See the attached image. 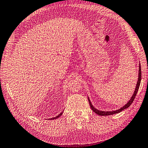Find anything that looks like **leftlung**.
<instances>
[{
	"mask_svg": "<svg viewBox=\"0 0 148 148\" xmlns=\"http://www.w3.org/2000/svg\"><path fill=\"white\" fill-rule=\"evenodd\" d=\"M138 82L137 83H136V88H135V92H134V94L132 96V97L130 99V100L127 103H126L124 106H123L122 108H120L118 110H116V111H99V110H97L96 109H95L94 106H92V103H91V102L89 100V98H88V102H89V105L90 106V108L92 110V111L96 113L98 115H100V116H108V115H111V114H116V113H119V112H120L121 111H122L123 110H124L125 109L128 108L129 107H130L131 103H133V100H135V96L136 95V94H137V92L138 90V88L140 87V82H141V66L140 65H139V71H138Z\"/></svg>",
	"mask_w": 148,
	"mask_h": 148,
	"instance_id": "1",
	"label": "left lung"
}]
</instances>
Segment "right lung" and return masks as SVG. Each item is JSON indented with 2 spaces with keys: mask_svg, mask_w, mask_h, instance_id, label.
Wrapping results in <instances>:
<instances>
[{
  "mask_svg": "<svg viewBox=\"0 0 148 148\" xmlns=\"http://www.w3.org/2000/svg\"><path fill=\"white\" fill-rule=\"evenodd\" d=\"M63 112V111L61 112L60 114H58V116H56V117H53V118H52V119H50H50H51V120H53V119H58L59 117H60V116H61V115H62Z\"/></svg>",
  "mask_w": 148,
  "mask_h": 148,
  "instance_id": "right-lung-1",
  "label": "right lung"
}]
</instances>
